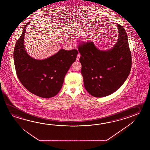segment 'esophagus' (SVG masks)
<instances>
[{
  "instance_id": "34e87169",
  "label": "esophagus",
  "mask_w": 150,
  "mask_h": 150,
  "mask_svg": "<svg viewBox=\"0 0 150 150\" xmlns=\"http://www.w3.org/2000/svg\"><path fill=\"white\" fill-rule=\"evenodd\" d=\"M80 57V54H77V56H76V61H79V60Z\"/></svg>"
}]
</instances>
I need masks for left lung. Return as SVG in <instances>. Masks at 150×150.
Wrapping results in <instances>:
<instances>
[{
	"mask_svg": "<svg viewBox=\"0 0 150 150\" xmlns=\"http://www.w3.org/2000/svg\"><path fill=\"white\" fill-rule=\"evenodd\" d=\"M118 38L110 49L102 51L93 42L78 47L81 74L86 91L101 98L115 92L127 79L131 68V54L125 28L117 24Z\"/></svg>",
	"mask_w": 150,
	"mask_h": 150,
	"instance_id": "left-lung-1",
	"label": "left lung"
}]
</instances>
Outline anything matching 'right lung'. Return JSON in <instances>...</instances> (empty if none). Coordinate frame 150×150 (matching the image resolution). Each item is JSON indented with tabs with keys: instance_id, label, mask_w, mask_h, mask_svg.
Masks as SVG:
<instances>
[{
	"instance_id": "add662e5",
	"label": "right lung",
	"mask_w": 150,
	"mask_h": 150,
	"mask_svg": "<svg viewBox=\"0 0 150 150\" xmlns=\"http://www.w3.org/2000/svg\"><path fill=\"white\" fill-rule=\"evenodd\" d=\"M27 23L17 40L14 50L16 74L23 86L30 92L43 98L56 96L61 90L64 77L78 53L76 49H61L45 59H36L29 55L24 47Z\"/></svg>"
}]
</instances>
